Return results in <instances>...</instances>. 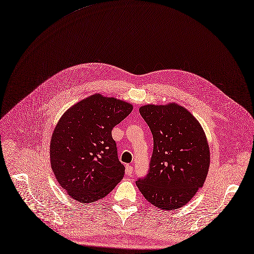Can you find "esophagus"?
<instances>
[{"mask_svg":"<svg viewBox=\"0 0 254 254\" xmlns=\"http://www.w3.org/2000/svg\"><path fill=\"white\" fill-rule=\"evenodd\" d=\"M133 167L130 166V165H126L125 166V171H126V174L127 175H131L133 173Z\"/></svg>","mask_w":254,"mask_h":254,"instance_id":"obj_1","label":"esophagus"}]
</instances>
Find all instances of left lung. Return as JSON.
I'll return each instance as SVG.
<instances>
[{
  "label": "left lung",
  "mask_w": 254,
  "mask_h": 254,
  "mask_svg": "<svg viewBox=\"0 0 254 254\" xmlns=\"http://www.w3.org/2000/svg\"><path fill=\"white\" fill-rule=\"evenodd\" d=\"M139 111L153 134L154 150L147 175L136 185L159 209H178L206 180L210 167L206 135L197 119L176 103L148 104Z\"/></svg>",
  "instance_id": "obj_1"
}]
</instances>
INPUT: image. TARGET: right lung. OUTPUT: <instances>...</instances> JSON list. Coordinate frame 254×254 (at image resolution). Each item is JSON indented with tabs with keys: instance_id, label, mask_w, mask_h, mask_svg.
Returning <instances> with one entry per match:
<instances>
[{
	"instance_id": "add662e5",
	"label": "right lung",
	"mask_w": 254,
	"mask_h": 254,
	"mask_svg": "<svg viewBox=\"0 0 254 254\" xmlns=\"http://www.w3.org/2000/svg\"><path fill=\"white\" fill-rule=\"evenodd\" d=\"M131 103L92 94L70 107L50 142V163L61 187L76 201L104 198L124 177L111 131L132 111Z\"/></svg>"
}]
</instances>
